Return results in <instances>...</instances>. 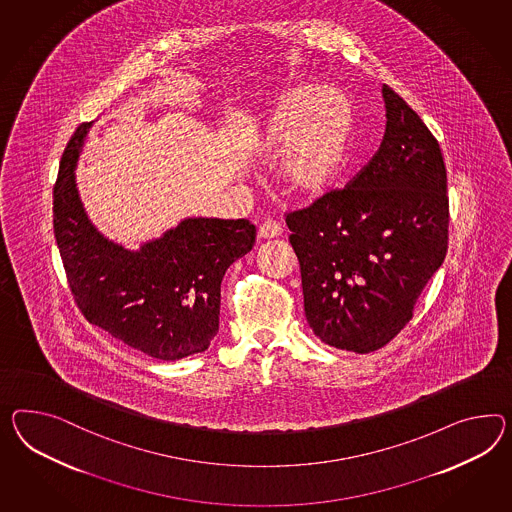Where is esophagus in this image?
Masks as SVG:
<instances>
[{
	"instance_id": "34e87169",
	"label": "esophagus",
	"mask_w": 512,
	"mask_h": 512,
	"mask_svg": "<svg viewBox=\"0 0 512 512\" xmlns=\"http://www.w3.org/2000/svg\"><path fill=\"white\" fill-rule=\"evenodd\" d=\"M280 234H282V226L276 221H265L258 230V236L262 239H273V237H278Z\"/></svg>"
}]
</instances>
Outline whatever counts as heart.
<instances>
[{
  "label": "heart",
  "instance_id": "1",
  "mask_svg": "<svg viewBox=\"0 0 512 512\" xmlns=\"http://www.w3.org/2000/svg\"><path fill=\"white\" fill-rule=\"evenodd\" d=\"M356 135L358 115L349 92L302 83L280 96L256 148L263 159H275L280 191L310 202L327 195L347 171Z\"/></svg>",
  "mask_w": 512,
  "mask_h": 512
}]
</instances>
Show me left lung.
<instances>
[{
    "instance_id": "obj_1",
    "label": "left lung",
    "mask_w": 512,
    "mask_h": 512,
    "mask_svg": "<svg viewBox=\"0 0 512 512\" xmlns=\"http://www.w3.org/2000/svg\"><path fill=\"white\" fill-rule=\"evenodd\" d=\"M379 152L345 189L291 211L304 314L330 347L377 351L405 328L447 252L444 156L418 113L388 85Z\"/></svg>"
}]
</instances>
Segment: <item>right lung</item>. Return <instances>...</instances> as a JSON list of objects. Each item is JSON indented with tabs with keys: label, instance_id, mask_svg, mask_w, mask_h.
I'll return each instance as SVG.
<instances>
[{
	"label": "right lung",
	"instance_id": "obj_1",
	"mask_svg": "<svg viewBox=\"0 0 512 512\" xmlns=\"http://www.w3.org/2000/svg\"><path fill=\"white\" fill-rule=\"evenodd\" d=\"M92 122L68 141L53 187V234L85 319L158 360L202 353L219 332L221 282L256 241L247 219H184L139 250L124 249L89 221L76 163Z\"/></svg>",
	"mask_w": 512,
	"mask_h": 512
}]
</instances>
